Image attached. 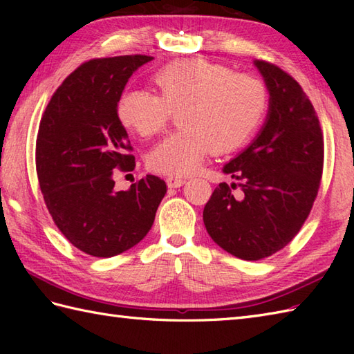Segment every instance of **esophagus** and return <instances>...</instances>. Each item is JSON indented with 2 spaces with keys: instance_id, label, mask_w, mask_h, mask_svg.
<instances>
[{
  "instance_id": "esophagus-1",
  "label": "esophagus",
  "mask_w": 354,
  "mask_h": 354,
  "mask_svg": "<svg viewBox=\"0 0 354 354\" xmlns=\"http://www.w3.org/2000/svg\"><path fill=\"white\" fill-rule=\"evenodd\" d=\"M185 184V178H179V176H169L167 178V185L170 189H178Z\"/></svg>"
}]
</instances>
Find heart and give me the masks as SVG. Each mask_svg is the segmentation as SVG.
Segmentation results:
<instances>
[{
  "label": "heart",
  "instance_id": "1",
  "mask_svg": "<svg viewBox=\"0 0 354 354\" xmlns=\"http://www.w3.org/2000/svg\"><path fill=\"white\" fill-rule=\"evenodd\" d=\"M158 93L129 89L120 95L117 115L140 137L165 129L181 111L183 127L149 153V167L169 175H190L213 152L242 147L266 114L269 94L260 77L234 73L202 59H181L155 74Z\"/></svg>",
  "mask_w": 354,
  "mask_h": 354
}]
</instances>
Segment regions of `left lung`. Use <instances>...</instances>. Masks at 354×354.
I'll list each match as a JSON object with an SVG mask.
<instances>
[{"instance_id": "8db88e82", "label": "left lung", "mask_w": 354, "mask_h": 354, "mask_svg": "<svg viewBox=\"0 0 354 354\" xmlns=\"http://www.w3.org/2000/svg\"><path fill=\"white\" fill-rule=\"evenodd\" d=\"M254 64L269 89L268 120L259 137L225 164L239 184L217 185L204 208L208 234L242 260L266 259L298 234L324 167V137L301 85L280 66Z\"/></svg>"}]
</instances>
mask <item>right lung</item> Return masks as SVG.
Masks as SVG:
<instances>
[{"label": "right lung", "instance_id": "right-lung-1", "mask_svg": "<svg viewBox=\"0 0 354 354\" xmlns=\"http://www.w3.org/2000/svg\"><path fill=\"white\" fill-rule=\"evenodd\" d=\"M152 59L131 55L82 64L41 118L36 173L45 205L66 240L93 257H114L141 242L167 193L155 175L127 192L114 189V170L135 167L117 103L132 73Z\"/></svg>", "mask_w": 354, "mask_h": 354}]
</instances>
